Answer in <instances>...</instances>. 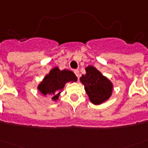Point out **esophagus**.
Instances as JSON below:
<instances>
[{
  "instance_id": "esophagus-1",
  "label": "esophagus",
  "mask_w": 148,
  "mask_h": 148,
  "mask_svg": "<svg viewBox=\"0 0 148 148\" xmlns=\"http://www.w3.org/2000/svg\"><path fill=\"white\" fill-rule=\"evenodd\" d=\"M74 74H75V75H76L77 77H80V73H79L78 70H74Z\"/></svg>"
}]
</instances>
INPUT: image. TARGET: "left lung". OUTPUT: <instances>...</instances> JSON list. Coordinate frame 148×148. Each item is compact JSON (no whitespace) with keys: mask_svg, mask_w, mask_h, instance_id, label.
Listing matches in <instances>:
<instances>
[{"mask_svg":"<svg viewBox=\"0 0 148 148\" xmlns=\"http://www.w3.org/2000/svg\"><path fill=\"white\" fill-rule=\"evenodd\" d=\"M92 103L99 105L111 96L112 84L94 66L86 68V74L80 78Z\"/></svg>","mask_w":148,"mask_h":148,"instance_id":"8db88e82","label":"left lung"}]
</instances>
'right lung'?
Masks as SVG:
<instances>
[{"label": "right lung", "mask_w": 148, "mask_h": 148, "mask_svg": "<svg viewBox=\"0 0 148 148\" xmlns=\"http://www.w3.org/2000/svg\"><path fill=\"white\" fill-rule=\"evenodd\" d=\"M77 80L76 75L71 71H60L58 67H55L45 77L38 89L43 95H50L52 99L56 100L66 82H75Z\"/></svg>", "instance_id": "add662e5"}]
</instances>
